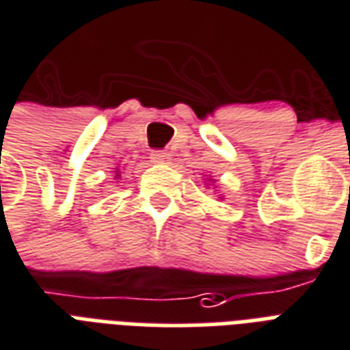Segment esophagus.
Wrapping results in <instances>:
<instances>
[{
	"mask_svg": "<svg viewBox=\"0 0 350 350\" xmlns=\"http://www.w3.org/2000/svg\"><path fill=\"white\" fill-rule=\"evenodd\" d=\"M151 161L159 162V164H166L170 161V153H166V151H153L151 153Z\"/></svg>",
	"mask_w": 350,
	"mask_h": 350,
	"instance_id": "esophagus-1",
	"label": "esophagus"
}]
</instances>
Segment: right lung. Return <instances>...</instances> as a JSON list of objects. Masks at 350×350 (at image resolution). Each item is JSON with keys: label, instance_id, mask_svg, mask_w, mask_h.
Wrapping results in <instances>:
<instances>
[{"label": "right lung", "instance_id": "obj_1", "mask_svg": "<svg viewBox=\"0 0 350 350\" xmlns=\"http://www.w3.org/2000/svg\"><path fill=\"white\" fill-rule=\"evenodd\" d=\"M116 175H118V172H116Z\"/></svg>", "mask_w": 350, "mask_h": 350}]
</instances>
